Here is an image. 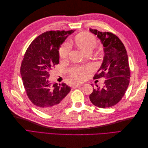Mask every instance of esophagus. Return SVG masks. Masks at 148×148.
<instances>
[{
    "mask_svg": "<svg viewBox=\"0 0 148 148\" xmlns=\"http://www.w3.org/2000/svg\"><path fill=\"white\" fill-rule=\"evenodd\" d=\"M83 84V83H75L74 84V85H73V88H78V87H79V86H82V85Z\"/></svg>",
    "mask_w": 148,
    "mask_h": 148,
    "instance_id": "esophagus-1",
    "label": "esophagus"
}]
</instances>
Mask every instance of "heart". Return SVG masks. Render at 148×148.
<instances>
[{"mask_svg": "<svg viewBox=\"0 0 148 148\" xmlns=\"http://www.w3.org/2000/svg\"><path fill=\"white\" fill-rule=\"evenodd\" d=\"M75 43L78 47L84 53L91 52L97 45L96 38L88 33L79 34L75 38ZM70 51L69 44L65 43L59 49V56L62 59H64L68 56ZM71 76L77 79H82L84 77V70L81 69H75L71 71Z\"/></svg>", "mask_w": 148, "mask_h": 148, "instance_id": "obj_1", "label": "heart"}]
</instances>
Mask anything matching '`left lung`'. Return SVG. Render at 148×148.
<instances>
[{"instance_id": "1", "label": "left lung", "mask_w": 148, "mask_h": 148, "mask_svg": "<svg viewBox=\"0 0 148 148\" xmlns=\"http://www.w3.org/2000/svg\"><path fill=\"white\" fill-rule=\"evenodd\" d=\"M89 31L101 40L104 53L101 66L94 79H105L102 88H93L89 99L98 107L107 108L117 104L128 88L130 77L128 55L123 44L116 35L97 29Z\"/></svg>"}]
</instances>
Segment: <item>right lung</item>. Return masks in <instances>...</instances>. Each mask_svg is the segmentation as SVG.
Returning a JSON list of instances; mask_svg holds the SVG:
<instances>
[{
    "instance_id": "1",
    "label": "right lung",
    "mask_w": 148,
    "mask_h": 148,
    "mask_svg": "<svg viewBox=\"0 0 148 148\" xmlns=\"http://www.w3.org/2000/svg\"><path fill=\"white\" fill-rule=\"evenodd\" d=\"M70 31H49L31 43L22 61L20 73L26 94L38 108L47 114L57 112L66 106L71 88L63 83H51L49 71L59 63V49Z\"/></svg>"
}]
</instances>
